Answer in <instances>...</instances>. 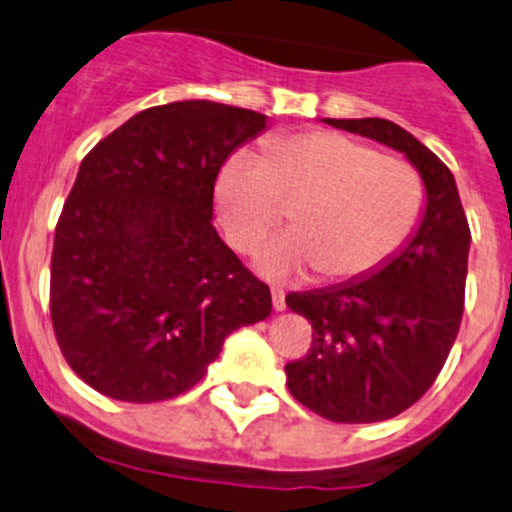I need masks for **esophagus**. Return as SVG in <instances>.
Listing matches in <instances>:
<instances>
[{
  "label": "esophagus",
  "instance_id": "esophagus-1",
  "mask_svg": "<svg viewBox=\"0 0 512 512\" xmlns=\"http://www.w3.org/2000/svg\"><path fill=\"white\" fill-rule=\"evenodd\" d=\"M271 298H273V308H276V311H286V293H283L281 288H273Z\"/></svg>",
  "mask_w": 512,
  "mask_h": 512
}]
</instances>
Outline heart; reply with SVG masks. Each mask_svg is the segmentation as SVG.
<instances>
[{"mask_svg":"<svg viewBox=\"0 0 512 512\" xmlns=\"http://www.w3.org/2000/svg\"><path fill=\"white\" fill-rule=\"evenodd\" d=\"M216 214L239 251H251L293 204L296 229L258 249L256 268L291 278L321 268L353 281L381 268L413 234L423 206L416 169L336 131L271 139L263 156L241 149L216 176Z\"/></svg>","mask_w":512,"mask_h":512,"instance_id":"heart-1","label":"heart"}]
</instances>
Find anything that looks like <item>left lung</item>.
<instances>
[{
    "mask_svg": "<svg viewBox=\"0 0 512 512\" xmlns=\"http://www.w3.org/2000/svg\"><path fill=\"white\" fill-rule=\"evenodd\" d=\"M401 151L426 186L416 231L373 273L286 296L313 326L306 358L286 366L298 403L336 423H376L433 386L458 336L470 229L448 166L388 119H323Z\"/></svg>",
    "mask_w": 512,
    "mask_h": 512,
    "instance_id": "1",
    "label": "left lung"
}]
</instances>
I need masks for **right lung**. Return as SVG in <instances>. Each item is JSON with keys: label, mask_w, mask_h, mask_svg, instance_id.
<instances>
[{"label": "right lung", "mask_w": 512, "mask_h": 512, "mask_svg": "<svg viewBox=\"0 0 512 512\" xmlns=\"http://www.w3.org/2000/svg\"><path fill=\"white\" fill-rule=\"evenodd\" d=\"M268 116L206 99L139 111L79 166L52 251V323L94 391L156 403L189 391L271 291L214 229L224 161Z\"/></svg>", "instance_id": "1"}]
</instances>
